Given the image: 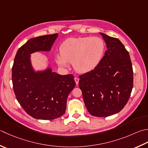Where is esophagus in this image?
I'll return each mask as SVG.
<instances>
[{
  "label": "esophagus",
  "instance_id": "1",
  "mask_svg": "<svg viewBox=\"0 0 148 148\" xmlns=\"http://www.w3.org/2000/svg\"><path fill=\"white\" fill-rule=\"evenodd\" d=\"M74 81H75V82H76V85H77L78 83H79V78L77 77H74Z\"/></svg>",
  "mask_w": 148,
  "mask_h": 148
}]
</instances>
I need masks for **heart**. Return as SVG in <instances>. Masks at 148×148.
<instances>
[{
	"label": "heart",
	"mask_w": 148,
	"mask_h": 148,
	"mask_svg": "<svg viewBox=\"0 0 148 148\" xmlns=\"http://www.w3.org/2000/svg\"><path fill=\"white\" fill-rule=\"evenodd\" d=\"M105 50V44L99 37L69 38L60 46V54L55 60L61 67L66 68L73 62L75 70L86 73L99 64Z\"/></svg>",
	"instance_id": "1"
}]
</instances>
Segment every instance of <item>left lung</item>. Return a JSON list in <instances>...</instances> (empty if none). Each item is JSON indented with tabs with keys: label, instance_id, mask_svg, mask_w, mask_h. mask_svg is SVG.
<instances>
[{
	"label": "left lung",
	"instance_id": "left-lung-1",
	"mask_svg": "<svg viewBox=\"0 0 148 148\" xmlns=\"http://www.w3.org/2000/svg\"><path fill=\"white\" fill-rule=\"evenodd\" d=\"M107 50L93 71L79 76V86L86 109L95 117L117 114L128 102L134 83L128 52L119 40L99 33Z\"/></svg>",
	"mask_w": 148,
	"mask_h": 148
}]
</instances>
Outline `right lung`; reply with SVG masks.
Instances as JSON below:
<instances>
[{
  "mask_svg": "<svg viewBox=\"0 0 148 148\" xmlns=\"http://www.w3.org/2000/svg\"><path fill=\"white\" fill-rule=\"evenodd\" d=\"M58 33L33 38L16 52L12 67V82L18 102L36 119L53 120L65 114L66 99L76 86L72 74L60 75L51 65L36 70L31 54L51 51Z\"/></svg>",
  "mask_w": 148,
  "mask_h": 148,
  "instance_id": "1",
  "label": "right lung"
}]
</instances>
